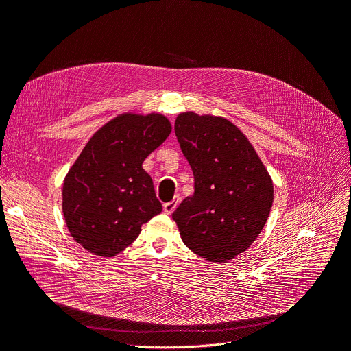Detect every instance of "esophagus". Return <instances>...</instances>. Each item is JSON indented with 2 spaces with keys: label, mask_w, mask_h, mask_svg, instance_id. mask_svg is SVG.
<instances>
[{
  "label": "esophagus",
  "mask_w": 351,
  "mask_h": 351,
  "mask_svg": "<svg viewBox=\"0 0 351 351\" xmlns=\"http://www.w3.org/2000/svg\"><path fill=\"white\" fill-rule=\"evenodd\" d=\"M180 202V197L179 196H176L173 201H171V202H166L165 205H163V210H165V213H172L173 210H175V208L178 206V204Z\"/></svg>",
  "instance_id": "34e87169"
}]
</instances>
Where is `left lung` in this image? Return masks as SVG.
Listing matches in <instances>:
<instances>
[{
  "label": "left lung",
  "instance_id": "left-lung-1",
  "mask_svg": "<svg viewBox=\"0 0 351 351\" xmlns=\"http://www.w3.org/2000/svg\"><path fill=\"white\" fill-rule=\"evenodd\" d=\"M175 133L195 192L172 213L185 245L225 263L260 235L274 199L272 180L243 133L222 117L182 113Z\"/></svg>",
  "mask_w": 351,
  "mask_h": 351
}]
</instances>
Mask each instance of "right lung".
Wrapping results in <instances>:
<instances>
[{"instance_id":"1","label":"right lung","mask_w":351,"mask_h":351,"mask_svg":"<svg viewBox=\"0 0 351 351\" xmlns=\"http://www.w3.org/2000/svg\"><path fill=\"white\" fill-rule=\"evenodd\" d=\"M171 130L162 114H121L88 141L63 185L64 219L84 250L114 256L162 212L142 163Z\"/></svg>"}]
</instances>
